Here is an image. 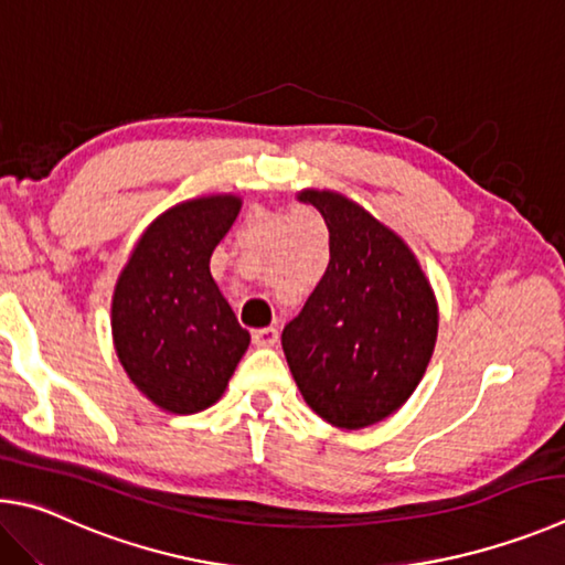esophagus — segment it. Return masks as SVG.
Segmentation results:
<instances>
[{
	"instance_id": "34e87169",
	"label": "esophagus",
	"mask_w": 565,
	"mask_h": 565,
	"mask_svg": "<svg viewBox=\"0 0 565 565\" xmlns=\"http://www.w3.org/2000/svg\"><path fill=\"white\" fill-rule=\"evenodd\" d=\"M277 338H280V334H277L275 328H260L253 332V342L257 344V348H275Z\"/></svg>"
}]
</instances>
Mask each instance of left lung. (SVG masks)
<instances>
[{
	"mask_svg": "<svg viewBox=\"0 0 565 565\" xmlns=\"http://www.w3.org/2000/svg\"><path fill=\"white\" fill-rule=\"evenodd\" d=\"M330 231V263L282 350L315 414L362 429L397 412L437 340V300L417 257L390 227L330 191H305Z\"/></svg>",
	"mask_w": 565,
	"mask_h": 565,
	"instance_id": "8db88e82",
	"label": "left lung"
}]
</instances>
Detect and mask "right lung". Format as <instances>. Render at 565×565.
<instances>
[{
	"mask_svg": "<svg viewBox=\"0 0 565 565\" xmlns=\"http://www.w3.org/2000/svg\"><path fill=\"white\" fill-rule=\"evenodd\" d=\"M241 211L233 195L166 211L118 277L111 328L118 360L148 399L195 414L225 392L250 334L211 275V255Z\"/></svg>",
	"mask_w": 565,
	"mask_h": 565,
	"instance_id": "1",
	"label": "right lung"
}]
</instances>
